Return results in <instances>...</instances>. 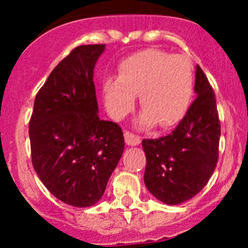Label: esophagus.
<instances>
[{
	"label": "esophagus",
	"instance_id": "obj_1",
	"mask_svg": "<svg viewBox=\"0 0 248 248\" xmlns=\"http://www.w3.org/2000/svg\"><path fill=\"white\" fill-rule=\"evenodd\" d=\"M124 140H126V144L128 146H137L140 144V137L134 136L133 133H129V132H124Z\"/></svg>",
	"mask_w": 248,
	"mask_h": 248
}]
</instances>
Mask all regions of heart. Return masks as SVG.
I'll return each mask as SVG.
<instances>
[{
	"mask_svg": "<svg viewBox=\"0 0 248 248\" xmlns=\"http://www.w3.org/2000/svg\"><path fill=\"white\" fill-rule=\"evenodd\" d=\"M193 91V73L188 60L170 56L158 49H145L126 57L119 66V77L102 82L104 106L112 117L122 119L134 106L139 93L141 127L158 122L167 128L186 114Z\"/></svg>",
	"mask_w": 248,
	"mask_h": 248,
	"instance_id": "obj_1",
	"label": "heart"
}]
</instances>
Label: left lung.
Returning <instances> with one entry per match:
<instances>
[{"label":"left lung","mask_w":248,"mask_h":248,"mask_svg":"<svg viewBox=\"0 0 248 248\" xmlns=\"http://www.w3.org/2000/svg\"><path fill=\"white\" fill-rule=\"evenodd\" d=\"M197 98L169 136L141 141L146 168L144 182L164 204L177 205L204 188L216 168L221 124L214 90L196 67Z\"/></svg>","instance_id":"left-lung-1"}]
</instances>
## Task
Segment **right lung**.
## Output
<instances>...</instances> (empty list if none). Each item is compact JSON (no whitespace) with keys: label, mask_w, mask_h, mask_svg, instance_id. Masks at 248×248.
Wrapping results in <instances>:
<instances>
[{"label":"right lung","mask_w":248,"mask_h":248,"mask_svg":"<svg viewBox=\"0 0 248 248\" xmlns=\"http://www.w3.org/2000/svg\"><path fill=\"white\" fill-rule=\"evenodd\" d=\"M106 46H80L50 73L30 120L32 164L57 199L89 207L103 197L124 149L122 129L98 116L93 69Z\"/></svg>","instance_id":"right-lung-1"}]
</instances>
